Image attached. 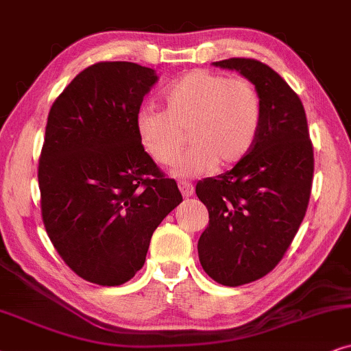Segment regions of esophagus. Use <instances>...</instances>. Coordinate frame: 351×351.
Segmentation results:
<instances>
[{"mask_svg":"<svg viewBox=\"0 0 351 351\" xmlns=\"http://www.w3.org/2000/svg\"><path fill=\"white\" fill-rule=\"evenodd\" d=\"M180 191L183 194V197H191L194 194V186L188 183V181H180Z\"/></svg>","mask_w":351,"mask_h":351,"instance_id":"34e87169","label":"esophagus"}]
</instances>
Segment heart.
<instances>
[{"label": "heart", "instance_id": "b5f03b06", "mask_svg": "<svg viewBox=\"0 0 351 351\" xmlns=\"http://www.w3.org/2000/svg\"><path fill=\"white\" fill-rule=\"evenodd\" d=\"M167 110L146 107L136 115L144 151L162 165H173L193 139L175 175L181 178L234 167L255 146L261 125V97L247 78L191 70L167 88Z\"/></svg>", "mask_w": 351, "mask_h": 351}]
</instances>
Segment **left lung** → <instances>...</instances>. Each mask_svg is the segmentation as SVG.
Instances as JSON below:
<instances>
[{"instance_id": "1", "label": "left lung", "mask_w": 351, "mask_h": 351, "mask_svg": "<svg viewBox=\"0 0 351 351\" xmlns=\"http://www.w3.org/2000/svg\"><path fill=\"white\" fill-rule=\"evenodd\" d=\"M213 65L254 83L263 110L249 156L195 186L208 210L197 244L200 265L213 281L237 287L266 276L291 247L308 208L315 158L305 109L281 75L245 58Z\"/></svg>"}]
</instances>
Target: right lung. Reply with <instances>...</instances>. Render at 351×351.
I'll use <instances>...</instances> for the list:
<instances>
[{"label": "right lung", "mask_w": 351, "mask_h": 351, "mask_svg": "<svg viewBox=\"0 0 351 351\" xmlns=\"http://www.w3.org/2000/svg\"><path fill=\"white\" fill-rule=\"evenodd\" d=\"M158 80L134 62H97L54 101L38 165L41 217L73 273L99 286L130 281L162 219L183 202L144 151L136 115Z\"/></svg>", "instance_id": "right-lung-1"}]
</instances>
